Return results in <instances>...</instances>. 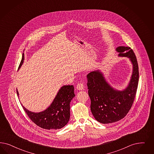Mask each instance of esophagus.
Returning a JSON list of instances; mask_svg holds the SVG:
<instances>
[{"instance_id": "1", "label": "esophagus", "mask_w": 154, "mask_h": 154, "mask_svg": "<svg viewBox=\"0 0 154 154\" xmlns=\"http://www.w3.org/2000/svg\"><path fill=\"white\" fill-rule=\"evenodd\" d=\"M76 88L77 90H82L84 89V85L82 83H79L76 86Z\"/></svg>"}]
</instances>
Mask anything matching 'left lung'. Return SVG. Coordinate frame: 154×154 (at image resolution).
I'll list each match as a JSON object with an SVG mask.
<instances>
[{
  "label": "left lung",
  "mask_w": 154,
  "mask_h": 154,
  "mask_svg": "<svg viewBox=\"0 0 154 154\" xmlns=\"http://www.w3.org/2000/svg\"><path fill=\"white\" fill-rule=\"evenodd\" d=\"M116 51L119 53L118 57L128 58L133 66L130 79L124 89L118 90L113 88L101 70H94L87 75L90 110L96 120L103 124L119 121L127 115L138 88V62L133 50L127 47H119Z\"/></svg>",
  "instance_id": "obj_1"
}]
</instances>
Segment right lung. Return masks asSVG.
Instances as JSON below:
<instances>
[{
	"mask_svg": "<svg viewBox=\"0 0 154 154\" xmlns=\"http://www.w3.org/2000/svg\"><path fill=\"white\" fill-rule=\"evenodd\" d=\"M24 54L19 69L24 60ZM73 85H64L61 87L51 104L42 112H31L23 106L28 116L36 125L44 129L57 130L64 127L70 119V103L75 97ZM17 94L19 97L17 90Z\"/></svg>",
	"mask_w": 154,
	"mask_h": 154,
	"instance_id": "1",
	"label": "right lung"
}]
</instances>
